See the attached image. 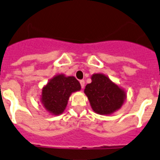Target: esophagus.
Here are the masks:
<instances>
[{
    "label": "esophagus",
    "instance_id": "1",
    "mask_svg": "<svg viewBox=\"0 0 160 160\" xmlns=\"http://www.w3.org/2000/svg\"><path fill=\"white\" fill-rule=\"evenodd\" d=\"M80 84H81L82 89H84V86H85V81H84V80H81V81H80Z\"/></svg>",
    "mask_w": 160,
    "mask_h": 160
}]
</instances>
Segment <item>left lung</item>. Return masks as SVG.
<instances>
[{
	"mask_svg": "<svg viewBox=\"0 0 160 160\" xmlns=\"http://www.w3.org/2000/svg\"><path fill=\"white\" fill-rule=\"evenodd\" d=\"M92 82L84 92L92 110L100 115H110L119 109L126 99V92L103 74H94Z\"/></svg>",
	"mask_w": 160,
	"mask_h": 160,
	"instance_id": "1",
	"label": "left lung"
}]
</instances>
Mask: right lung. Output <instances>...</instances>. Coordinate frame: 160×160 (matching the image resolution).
I'll use <instances>...</instances> for the list:
<instances>
[{
  "instance_id": "right-lung-1",
  "label": "right lung",
  "mask_w": 160,
  "mask_h": 160,
  "mask_svg": "<svg viewBox=\"0 0 160 160\" xmlns=\"http://www.w3.org/2000/svg\"><path fill=\"white\" fill-rule=\"evenodd\" d=\"M80 89L81 85L75 78L58 74L44 86L41 100L48 112L52 115H60L66 108L71 94Z\"/></svg>"
}]
</instances>
